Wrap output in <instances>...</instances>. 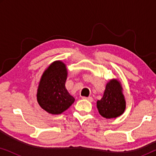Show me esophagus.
Returning a JSON list of instances; mask_svg holds the SVG:
<instances>
[{
  "instance_id": "esophagus-1",
  "label": "esophagus",
  "mask_w": 156,
  "mask_h": 156,
  "mask_svg": "<svg viewBox=\"0 0 156 156\" xmlns=\"http://www.w3.org/2000/svg\"><path fill=\"white\" fill-rule=\"evenodd\" d=\"M82 99H86L87 101H90V102H92L93 101V98L91 97H82Z\"/></svg>"
}]
</instances>
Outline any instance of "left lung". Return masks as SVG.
I'll use <instances>...</instances> for the list:
<instances>
[{
	"label": "left lung",
	"mask_w": 156,
	"mask_h": 156,
	"mask_svg": "<svg viewBox=\"0 0 156 156\" xmlns=\"http://www.w3.org/2000/svg\"><path fill=\"white\" fill-rule=\"evenodd\" d=\"M119 81L112 80L106 85L103 97L98 100L97 106L101 116L106 119L116 118L124 112L126 100Z\"/></svg>",
	"instance_id": "obj_1"
}]
</instances>
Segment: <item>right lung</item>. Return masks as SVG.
<instances>
[{"mask_svg":"<svg viewBox=\"0 0 156 156\" xmlns=\"http://www.w3.org/2000/svg\"><path fill=\"white\" fill-rule=\"evenodd\" d=\"M67 69L65 63L55 61L49 66L40 80L37 100L40 107L51 114H60L69 108L74 98L65 87Z\"/></svg>","mask_w":156,"mask_h":156,"instance_id":"1","label":"right lung"}]
</instances>
